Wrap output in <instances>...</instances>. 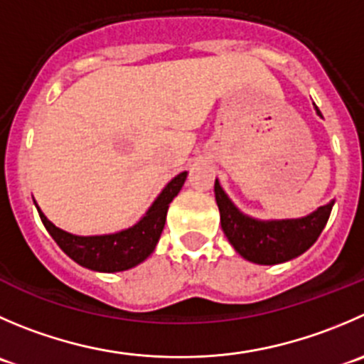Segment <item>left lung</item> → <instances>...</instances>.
<instances>
[{"instance_id":"obj_1","label":"left lung","mask_w":364,"mask_h":364,"mask_svg":"<svg viewBox=\"0 0 364 364\" xmlns=\"http://www.w3.org/2000/svg\"><path fill=\"white\" fill-rule=\"evenodd\" d=\"M316 114L322 117L320 110ZM215 199L220 211V225L229 243L247 261L257 264H277L301 256L309 249L329 220L334 200L302 218L257 220L243 215L231 203L215 179Z\"/></svg>"}]
</instances>
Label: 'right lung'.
I'll list each match as a JSON object with an SVG mask.
<instances>
[{
  "instance_id": "obj_1",
  "label": "right lung",
  "mask_w": 364,
  "mask_h": 364,
  "mask_svg": "<svg viewBox=\"0 0 364 364\" xmlns=\"http://www.w3.org/2000/svg\"><path fill=\"white\" fill-rule=\"evenodd\" d=\"M185 179L186 172H181L174 179H171L135 225L119 232H112V235H70L49 222L37 203L35 206H37L44 228L70 259L96 272H122L136 267L151 256L164 231L168 204L185 185Z\"/></svg>"
}]
</instances>
